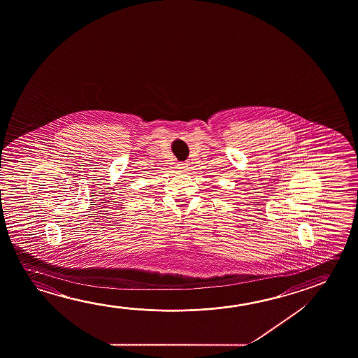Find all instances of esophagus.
Instances as JSON below:
<instances>
[{"mask_svg": "<svg viewBox=\"0 0 358 358\" xmlns=\"http://www.w3.org/2000/svg\"><path fill=\"white\" fill-rule=\"evenodd\" d=\"M177 166H178V170L185 171L188 169V164H185V162H181V164H178Z\"/></svg>", "mask_w": 358, "mask_h": 358, "instance_id": "esophagus-1", "label": "esophagus"}]
</instances>
